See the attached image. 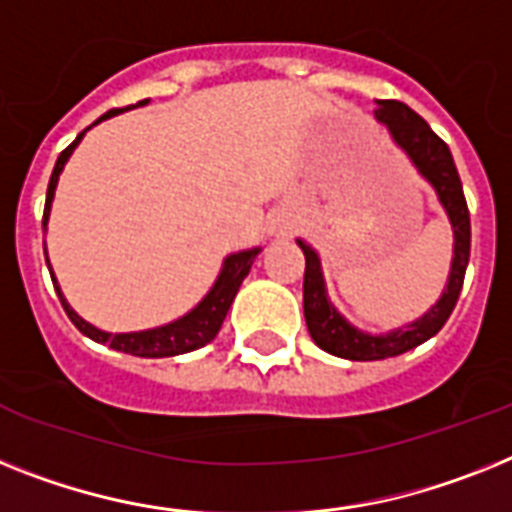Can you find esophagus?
Segmentation results:
<instances>
[{
  "label": "esophagus",
  "mask_w": 512,
  "mask_h": 512,
  "mask_svg": "<svg viewBox=\"0 0 512 512\" xmlns=\"http://www.w3.org/2000/svg\"><path fill=\"white\" fill-rule=\"evenodd\" d=\"M295 232V222L290 217H274L272 219V235H277V238H287V235H293Z\"/></svg>",
  "instance_id": "1"
}]
</instances>
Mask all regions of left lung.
Returning <instances> with one entry per match:
<instances>
[{
	"mask_svg": "<svg viewBox=\"0 0 512 512\" xmlns=\"http://www.w3.org/2000/svg\"><path fill=\"white\" fill-rule=\"evenodd\" d=\"M377 120L387 125L392 141L398 143L400 149L408 154L413 167L421 172V177L429 180L432 188L437 190L439 204L447 211V219L453 225V266H450V277H447V287L442 290V298L421 319L411 322L408 327L392 329L387 335H366V332L345 322L337 314V308L329 303L319 253L308 243L298 240V246L306 256L303 314H306L308 335L322 350L337 358H348V361H382V358L400 356L405 350L418 348L421 342L437 335L453 314L455 303H458L468 256H471V217H468L463 185H460V175L455 170L453 154L447 149V143L426 125L424 117H418L403 101H379Z\"/></svg>",
	"mask_w": 512,
	"mask_h": 512,
	"instance_id": "obj_1",
	"label": "left lung"
}]
</instances>
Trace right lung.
<instances>
[{
    "instance_id": "obj_1",
    "label": "right lung",
    "mask_w": 512,
    "mask_h": 512,
    "mask_svg": "<svg viewBox=\"0 0 512 512\" xmlns=\"http://www.w3.org/2000/svg\"><path fill=\"white\" fill-rule=\"evenodd\" d=\"M149 101V99H146ZM146 101H138V104H146ZM122 109H109L107 114H101L99 120H107V117H114V114H120ZM94 122V125H96ZM88 130V128H86ZM86 130L75 138L70 146H67L62 154H59L57 164H54V172L49 177V188H46V206H44V227L49 222V209H52V201H54V190H57V180H59V172L65 167V162L70 159V154L75 151V146L80 143V138L86 135ZM261 248H251V251H240V253H232L227 256L225 264H222V272H219L217 282L211 287L206 298L198 303L193 311H188L185 316H180L177 322L164 324V327H156V329H146V332H125V335H112V332H101L96 329L94 324H88L86 319H80L75 314L70 303L65 301V295L59 290L57 280H54V272H52V282H54V290H57L59 301H62V308H65V314L70 316V322L83 332L86 337L96 342H107L109 348L120 350V353H130V356H141V358H170V356H180V353H190V350H198L204 348L206 342H211L217 337L219 327L225 322L227 311H230L232 301H235V295L240 290V282L246 280V274L251 272V264L253 259L259 256ZM49 264V259H46Z\"/></svg>"
}]
</instances>
